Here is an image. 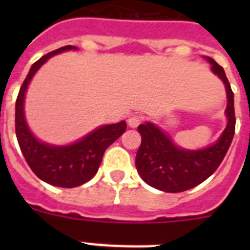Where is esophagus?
Here are the masks:
<instances>
[{"instance_id": "34e87169", "label": "esophagus", "mask_w": 250, "mask_h": 250, "mask_svg": "<svg viewBox=\"0 0 250 250\" xmlns=\"http://www.w3.org/2000/svg\"><path fill=\"white\" fill-rule=\"evenodd\" d=\"M141 121H143V116H140V115H132L127 120V124H129L130 127H138L141 124Z\"/></svg>"}]
</instances>
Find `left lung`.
<instances>
[{
    "label": "left lung",
    "instance_id": "8db88e82",
    "mask_svg": "<svg viewBox=\"0 0 250 250\" xmlns=\"http://www.w3.org/2000/svg\"><path fill=\"white\" fill-rule=\"evenodd\" d=\"M211 70L222 79L227 90L228 125L215 144L202 150H185L178 147L164 131L151 123L139 125L141 144L136 152L135 165L139 174L150 187L167 191L180 193L199 185L218 169L233 140L235 131L234 94L224 68L210 57Z\"/></svg>",
    "mask_w": 250,
    "mask_h": 250
}]
</instances>
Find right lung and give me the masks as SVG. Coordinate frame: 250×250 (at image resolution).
Returning <instances> with one entry per match:
<instances>
[{
	"label": "right lung",
	"mask_w": 250,
	"mask_h": 250,
	"mask_svg": "<svg viewBox=\"0 0 250 250\" xmlns=\"http://www.w3.org/2000/svg\"><path fill=\"white\" fill-rule=\"evenodd\" d=\"M76 48L71 45L63 46L37 60L31 66L16 100V136L28 167L41 180L61 188H75L89 182L98 173L105 150L126 130L125 121L105 125L95 129L75 144L66 146H54L41 143L30 131L25 120L23 101L31 79L51 56Z\"/></svg>",
	"instance_id": "right-lung-1"
}]
</instances>
